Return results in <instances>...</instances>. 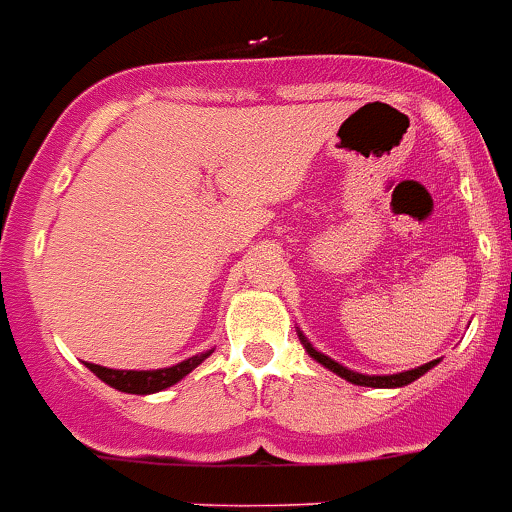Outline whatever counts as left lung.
<instances>
[{"mask_svg":"<svg viewBox=\"0 0 512 512\" xmlns=\"http://www.w3.org/2000/svg\"><path fill=\"white\" fill-rule=\"evenodd\" d=\"M298 338H301V343H304V349L309 351V357L317 359L322 367H327L330 372H335V375H341V378H346L349 383H354V386H370V388H402L407 386V383H412V380H418L420 375H425V372L431 370V367L439 365V359H433V362H428V365L423 367H415V370H407V372H396V375H362V372H354L349 370V367L338 365L335 359L325 357L322 351H317L312 346V343L306 341L304 333L298 330Z\"/></svg>","mask_w":512,"mask_h":512,"instance_id":"8db88e82","label":"left lung"}]
</instances>
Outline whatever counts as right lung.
<instances>
[{"instance_id":"right-lung-1","label":"right lung","mask_w":512,"mask_h":512,"mask_svg":"<svg viewBox=\"0 0 512 512\" xmlns=\"http://www.w3.org/2000/svg\"><path fill=\"white\" fill-rule=\"evenodd\" d=\"M208 357H211V351H203L198 357L185 359V362H179L174 367H161V370H110V367L92 365V362H87V365L102 383H108L116 391H124V394H155V391H163V388L179 383L187 372L195 370Z\"/></svg>"}]
</instances>
